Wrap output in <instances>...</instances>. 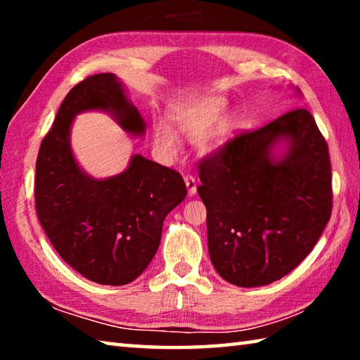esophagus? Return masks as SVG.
Listing matches in <instances>:
<instances>
[{
  "label": "esophagus",
  "mask_w": 360,
  "mask_h": 360,
  "mask_svg": "<svg viewBox=\"0 0 360 360\" xmlns=\"http://www.w3.org/2000/svg\"><path fill=\"white\" fill-rule=\"evenodd\" d=\"M184 182H186V186H187L188 195H195V192H197V179H195L192 174H186L184 176Z\"/></svg>",
  "instance_id": "1"
}]
</instances>
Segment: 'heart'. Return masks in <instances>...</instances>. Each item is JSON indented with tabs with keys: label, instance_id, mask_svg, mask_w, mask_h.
Segmentation results:
<instances>
[{
	"label": "heart",
	"instance_id": "1",
	"mask_svg": "<svg viewBox=\"0 0 360 360\" xmlns=\"http://www.w3.org/2000/svg\"><path fill=\"white\" fill-rule=\"evenodd\" d=\"M229 108V101L222 96H208V98L186 103L173 111V120L178 131L187 136L202 135L210 127L219 120V117ZM236 129V117L233 114L224 117L219 124L205 135L200 141L202 149L206 152H214L224 148ZM154 144L163 155L172 157L176 154L179 146V136L173 127L165 122H155L154 125Z\"/></svg>",
	"mask_w": 360,
	"mask_h": 360
}]
</instances>
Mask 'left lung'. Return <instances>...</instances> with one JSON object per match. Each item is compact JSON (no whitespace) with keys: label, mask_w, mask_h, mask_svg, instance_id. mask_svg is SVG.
<instances>
[{"label":"left lung","mask_w":360,"mask_h":360,"mask_svg":"<svg viewBox=\"0 0 360 360\" xmlns=\"http://www.w3.org/2000/svg\"><path fill=\"white\" fill-rule=\"evenodd\" d=\"M286 152L276 158V144ZM208 249L225 281H278L313 251L332 214L328 146L307 109L241 131L200 162Z\"/></svg>","instance_id":"obj_1"}]
</instances>
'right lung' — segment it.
<instances>
[{"mask_svg":"<svg viewBox=\"0 0 360 360\" xmlns=\"http://www.w3.org/2000/svg\"><path fill=\"white\" fill-rule=\"evenodd\" d=\"M111 112L131 135L146 124L112 72L76 84L44 136L36 160L34 203L47 238L66 264L90 281L124 285L150 264L169 211L186 198L182 176L143 155L108 179L77 165L70 144L72 119L84 111Z\"/></svg>","mask_w":360,"mask_h":360,"instance_id":"1","label":"right lung"}]
</instances>
